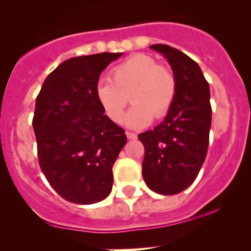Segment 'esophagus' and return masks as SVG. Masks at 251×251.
Listing matches in <instances>:
<instances>
[{
	"label": "esophagus",
	"instance_id": "obj_1",
	"mask_svg": "<svg viewBox=\"0 0 251 251\" xmlns=\"http://www.w3.org/2000/svg\"><path fill=\"white\" fill-rule=\"evenodd\" d=\"M126 135L129 140H136L137 139V135L135 133H131V131H126Z\"/></svg>",
	"mask_w": 251,
	"mask_h": 251
}]
</instances>
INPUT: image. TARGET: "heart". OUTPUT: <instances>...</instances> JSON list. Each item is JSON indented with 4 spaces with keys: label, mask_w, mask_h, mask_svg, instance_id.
I'll return each instance as SVG.
<instances>
[{
    "label": "heart",
    "mask_w": 251,
    "mask_h": 251,
    "mask_svg": "<svg viewBox=\"0 0 251 251\" xmlns=\"http://www.w3.org/2000/svg\"><path fill=\"white\" fill-rule=\"evenodd\" d=\"M129 92L133 105L126 115V125L143 126L153 116L160 120L168 114L176 100L178 83L171 69L139 53L115 66L110 79L100 80L96 86V97L112 122L122 120Z\"/></svg>",
    "instance_id": "obj_1"
}]
</instances>
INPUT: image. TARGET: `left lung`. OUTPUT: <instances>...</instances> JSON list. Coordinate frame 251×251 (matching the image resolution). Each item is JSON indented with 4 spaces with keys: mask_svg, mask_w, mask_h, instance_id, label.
<instances>
[{
    "mask_svg": "<svg viewBox=\"0 0 251 251\" xmlns=\"http://www.w3.org/2000/svg\"><path fill=\"white\" fill-rule=\"evenodd\" d=\"M167 58L178 83L176 100L165 120L139 135L145 147L142 176L154 192L172 196L196 180L207 154L211 128L209 83L201 67L168 45H151Z\"/></svg>",
    "mask_w": 251,
    "mask_h": 251,
    "instance_id": "8db88e82",
    "label": "left lung"
}]
</instances>
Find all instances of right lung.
Here are the masks:
<instances>
[{
  "instance_id": "1",
  "label": "right lung",
  "mask_w": 251,
  "mask_h": 251,
  "mask_svg": "<svg viewBox=\"0 0 251 251\" xmlns=\"http://www.w3.org/2000/svg\"><path fill=\"white\" fill-rule=\"evenodd\" d=\"M122 53L65 60L45 79L36 97L33 128L39 165L65 201L94 204L112 188V166L126 143L96 97L100 73Z\"/></svg>"
}]
</instances>
